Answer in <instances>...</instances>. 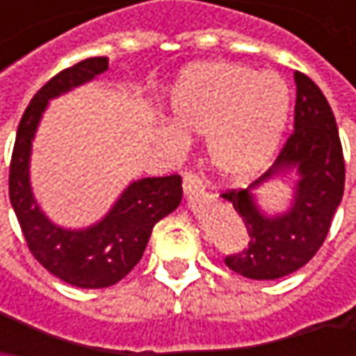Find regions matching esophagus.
Returning <instances> with one entry per match:
<instances>
[{"mask_svg":"<svg viewBox=\"0 0 356 356\" xmlns=\"http://www.w3.org/2000/svg\"><path fill=\"white\" fill-rule=\"evenodd\" d=\"M182 186H184V194L188 198L200 196L204 192V184H202V180H200L196 174H186Z\"/></svg>","mask_w":356,"mask_h":356,"instance_id":"esophagus-1","label":"esophagus"}]
</instances>
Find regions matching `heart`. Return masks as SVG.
<instances>
[{"label":"heart","instance_id":"b5f03b06","mask_svg":"<svg viewBox=\"0 0 356 356\" xmlns=\"http://www.w3.org/2000/svg\"><path fill=\"white\" fill-rule=\"evenodd\" d=\"M287 90L271 75L238 65L190 69L172 92V113L186 132L212 134L208 154L227 180H248L261 170L287 122ZM172 146L184 143L176 127L166 129Z\"/></svg>","mask_w":356,"mask_h":356}]
</instances>
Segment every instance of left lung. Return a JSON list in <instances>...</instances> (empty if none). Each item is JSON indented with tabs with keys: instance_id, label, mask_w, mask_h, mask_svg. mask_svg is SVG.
Here are the masks:
<instances>
[{
	"instance_id": "obj_1",
	"label": "left lung",
	"mask_w": 356,
	"mask_h": 356,
	"mask_svg": "<svg viewBox=\"0 0 356 356\" xmlns=\"http://www.w3.org/2000/svg\"><path fill=\"white\" fill-rule=\"evenodd\" d=\"M293 132L273 166L245 190L222 194L248 229V243L226 257V266L250 280H277L303 267L319 252L345 190V160L335 115L321 89L295 71ZM298 172L294 204L285 214L266 216L251 192L273 175Z\"/></svg>"
}]
</instances>
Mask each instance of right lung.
Instances as JSON below:
<instances>
[{
  "label": "right lung",
  "instance_id": "obj_1",
  "mask_svg": "<svg viewBox=\"0 0 356 356\" xmlns=\"http://www.w3.org/2000/svg\"><path fill=\"white\" fill-rule=\"evenodd\" d=\"M108 69L106 57H90L65 69L35 92L17 127L9 164V200L33 257L65 283L83 289L111 287L143 257L152 227L182 200V178H140L120 194L101 222L85 229L55 226L35 202L29 156L35 130L51 99L89 83Z\"/></svg>",
  "mask_w": 356,
  "mask_h": 356
}]
</instances>
